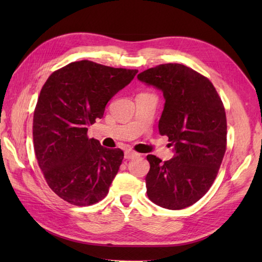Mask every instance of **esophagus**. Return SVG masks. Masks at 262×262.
<instances>
[{
    "instance_id": "1",
    "label": "esophagus",
    "mask_w": 262,
    "mask_h": 262,
    "mask_svg": "<svg viewBox=\"0 0 262 262\" xmlns=\"http://www.w3.org/2000/svg\"><path fill=\"white\" fill-rule=\"evenodd\" d=\"M136 157H138V153L132 151V149H126V151H125V159L129 160V159L136 158Z\"/></svg>"
}]
</instances>
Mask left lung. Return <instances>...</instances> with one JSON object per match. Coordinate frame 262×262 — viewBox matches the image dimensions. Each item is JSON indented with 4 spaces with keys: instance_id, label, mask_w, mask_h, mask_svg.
<instances>
[{
    "instance_id": "left-lung-1",
    "label": "left lung",
    "mask_w": 262,
    "mask_h": 262,
    "mask_svg": "<svg viewBox=\"0 0 262 262\" xmlns=\"http://www.w3.org/2000/svg\"><path fill=\"white\" fill-rule=\"evenodd\" d=\"M163 92L161 135L169 137L174 157L162 162L146 157L149 200L168 209L193 205L209 190L226 149L223 102L207 77L182 64H161L137 75Z\"/></svg>"
}]
</instances>
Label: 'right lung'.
<instances>
[{
    "instance_id": "1",
    "label": "right lung",
    "mask_w": 262,
    "mask_h": 262,
    "mask_svg": "<svg viewBox=\"0 0 262 262\" xmlns=\"http://www.w3.org/2000/svg\"><path fill=\"white\" fill-rule=\"evenodd\" d=\"M137 72L80 60L43 84L33 114V146L49 188L65 202L89 206L107 196L124 152L89 138L88 127Z\"/></svg>"
}]
</instances>
